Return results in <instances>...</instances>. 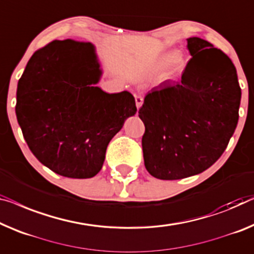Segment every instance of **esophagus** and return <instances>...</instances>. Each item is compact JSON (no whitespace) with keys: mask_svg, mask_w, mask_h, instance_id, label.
I'll use <instances>...</instances> for the list:
<instances>
[{"mask_svg":"<svg viewBox=\"0 0 254 254\" xmlns=\"http://www.w3.org/2000/svg\"><path fill=\"white\" fill-rule=\"evenodd\" d=\"M142 103H143V98H142V97H140V96L135 97V105H137V108H138V109H139L140 107H141Z\"/></svg>","mask_w":254,"mask_h":254,"instance_id":"esophagus-1","label":"esophagus"}]
</instances>
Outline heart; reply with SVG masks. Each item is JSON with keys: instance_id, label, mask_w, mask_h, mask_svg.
Listing matches in <instances>:
<instances>
[{"instance_id": "b5f03b06", "label": "heart", "mask_w": 254, "mask_h": 254, "mask_svg": "<svg viewBox=\"0 0 254 254\" xmlns=\"http://www.w3.org/2000/svg\"><path fill=\"white\" fill-rule=\"evenodd\" d=\"M186 63L183 57H179V54L176 51H170L162 55L157 60L156 68L158 70H165L170 68V73H176V71L183 70Z\"/></svg>"}]
</instances>
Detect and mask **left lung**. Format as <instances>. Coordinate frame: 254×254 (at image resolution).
<instances>
[{"label":"left lung","instance_id":"8db88e82","mask_svg":"<svg viewBox=\"0 0 254 254\" xmlns=\"http://www.w3.org/2000/svg\"><path fill=\"white\" fill-rule=\"evenodd\" d=\"M191 55L181 81L146 94L139 117L142 151L151 176L177 180L205 171L227 148L238 122L241 88L228 56L199 37L187 39Z\"/></svg>","mask_w":254,"mask_h":254}]
</instances>
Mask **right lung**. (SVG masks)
I'll use <instances>...</instances> for the list:
<instances>
[{
  "instance_id": "right-lung-1",
  "label": "right lung",
  "mask_w": 254,
  "mask_h": 254,
  "mask_svg": "<svg viewBox=\"0 0 254 254\" xmlns=\"http://www.w3.org/2000/svg\"><path fill=\"white\" fill-rule=\"evenodd\" d=\"M94 45L52 41L32 56L18 82L16 115L29 149L57 175L86 179L107 146L137 113L127 91L107 93Z\"/></svg>"
}]
</instances>
